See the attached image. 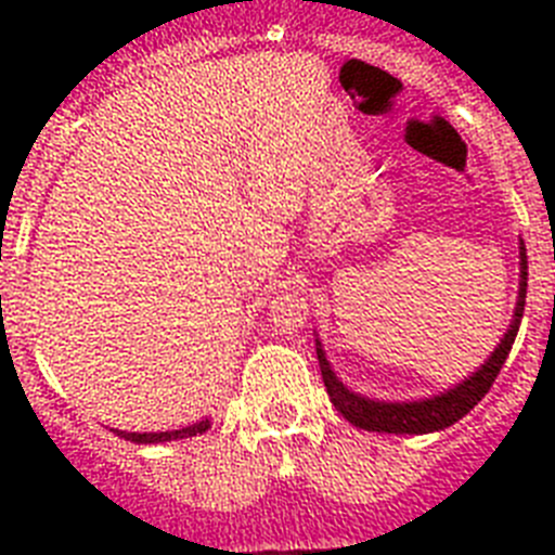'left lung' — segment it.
<instances>
[{
  "instance_id": "obj_1",
  "label": "left lung",
  "mask_w": 555,
  "mask_h": 555,
  "mask_svg": "<svg viewBox=\"0 0 555 555\" xmlns=\"http://www.w3.org/2000/svg\"><path fill=\"white\" fill-rule=\"evenodd\" d=\"M519 300L517 311H514V322L508 327V333L503 336V341L498 345V350L489 356V361L475 372L469 380L459 384L455 389L444 391L439 397H430V400H420V403H375V400H366L361 395H352L345 386L338 384L336 375L327 366V358L322 352V347L317 345V358H320L322 366V380H325V389L331 395V403L336 405V411L345 416L347 423H352L356 428L364 430H377V434H430V430L450 428L453 423H459L461 416L469 414V409L480 403V397L492 389L494 377L500 375L503 364H506L508 350H512L514 338H517L519 322H522V311H526V292H528V258L526 247H522V263H519Z\"/></svg>"
}]
</instances>
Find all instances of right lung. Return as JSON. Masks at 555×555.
I'll return each instance as SVG.
<instances>
[{
  "mask_svg": "<svg viewBox=\"0 0 555 555\" xmlns=\"http://www.w3.org/2000/svg\"><path fill=\"white\" fill-rule=\"evenodd\" d=\"M210 428L208 420H203V423L197 425H189V428H180V430H166V434H116L125 436V439H130V442H139V444H155V442H171V439H189V436H199L205 434V430Z\"/></svg>",
  "mask_w": 555,
  "mask_h": 555,
  "instance_id": "add662e5",
  "label": "right lung"
}]
</instances>
